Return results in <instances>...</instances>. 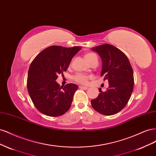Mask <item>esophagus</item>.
<instances>
[{"label":"esophagus","instance_id":"34e87169","mask_svg":"<svg viewBox=\"0 0 156 156\" xmlns=\"http://www.w3.org/2000/svg\"><path fill=\"white\" fill-rule=\"evenodd\" d=\"M79 88L80 89H82V90H87L88 89L87 87H83V86H79Z\"/></svg>","mask_w":156,"mask_h":156}]
</instances>
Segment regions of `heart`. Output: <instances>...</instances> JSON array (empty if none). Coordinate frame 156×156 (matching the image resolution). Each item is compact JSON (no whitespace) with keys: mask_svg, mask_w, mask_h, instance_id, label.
Wrapping results in <instances>:
<instances>
[{"mask_svg":"<svg viewBox=\"0 0 156 156\" xmlns=\"http://www.w3.org/2000/svg\"><path fill=\"white\" fill-rule=\"evenodd\" d=\"M96 57H97L96 55L92 53H88L84 55V58H85L86 61L88 63L89 62H90L92 59H94ZM88 78H89V76H88V75H83L81 73H77L73 77V80L74 81H75L79 84H86L88 83Z\"/></svg>","mask_w":156,"mask_h":156,"instance_id":"obj_1","label":"heart"}]
</instances>
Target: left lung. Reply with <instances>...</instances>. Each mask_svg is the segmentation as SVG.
Returning <instances> with one entry per match:
<instances>
[{
  "label": "left lung",
  "instance_id": "1",
  "mask_svg": "<svg viewBox=\"0 0 156 156\" xmlns=\"http://www.w3.org/2000/svg\"><path fill=\"white\" fill-rule=\"evenodd\" d=\"M92 49L100 56L101 76L108 80V88L105 92L99 88L100 94L91 100V104L100 114L113 115L123 109L129 100L134 86L133 71L127 56L116 47L105 44Z\"/></svg>",
  "mask_w": 156,
  "mask_h": 156
}]
</instances>
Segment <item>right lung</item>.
<instances>
[{
  "label": "right lung",
  "instance_id": "obj_1",
  "mask_svg": "<svg viewBox=\"0 0 156 156\" xmlns=\"http://www.w3.org/2000/svg\"><path fill=\"white\" fill-rule=\"evenodd\" d=\"M81 47L64 48L52 45L37 55L28 72L27 89L36 108L44 115L59 116L72 105L77 85L67 84L62 87L56 81L58 75L69 67L71 60Z\"/></svg>",
  "mask_w": 156,
  "mask_h": 156
}]
</instances>
